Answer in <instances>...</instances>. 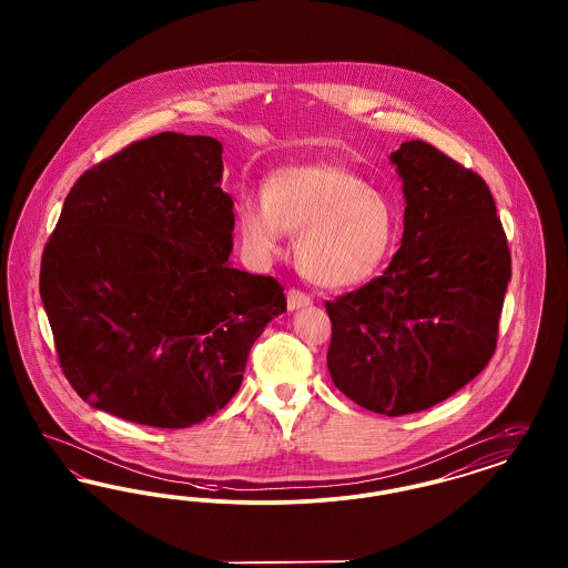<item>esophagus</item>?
Masks as SVG:
<instances>
[{
    "label": "esophagus",
    "mask_w": 568,
    "mask_h": 568,
    "mask_svg": "<svg viewBox=\"0 0 568 568\" xmlns=\"http://www.w3.org/2000/svg\"><path fill=\"white\" fill-rule=\"evenodd\" d=\"M313 300L308 294H304V292H300L296 287H292L290 292H287V308L290 311H297V308H302V306H308Z\"/></svg>",
    "instance_id": "34e87169"
}]
</instances>
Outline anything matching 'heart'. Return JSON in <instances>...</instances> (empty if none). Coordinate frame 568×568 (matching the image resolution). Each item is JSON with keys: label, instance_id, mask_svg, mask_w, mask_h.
Segmentation results:
<instances>
[{"label": "heart", "instance_id": "obj_1", "mask_svg": "<svg viewBox=\"0 0 568 568\" xmlns=\"http://www.w3.org/2000/svg\"><path fill=\"white\" fill-rule=\"evenodd\" d=\"M239 232L246 253L271 262L285 232L297 234L296 262L327 290L371 281L400 239V213L385 191L341 165H304L272 174L262 200L239 202Z\"/></svg>", "mask_w": 568, "mask_h": 568}]
</instances>
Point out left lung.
Wrapping results in <instances>:
<instances>
[{
	"instance_id": "obj_1",
	"label": "left lung",
	"mask_w": 568,
	"mask_h": 568,
	"mask_svg": "<svg viewBox=\"0 0 568 568\" xmlns=\"http://www.w3.org/2000/svg\"><path fill=\"white\" fill-rule=\"evenodd\" d=\"M403 179V244L385 272L325 302L327 371L355 405L426 410L477 377L498 341L511 253L486 181L424 140L389 155Z\"/></svg>"
}]
</instances>
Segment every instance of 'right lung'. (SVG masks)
I'll list each match as a JSON object with an SVG mask.
<instances>
[{"label": "right lung", "mask_w": 568, "mask_h": 568, "mask_svg": "<svg viewBox=\"0 0 568 568\" xmlns=\"http://www.w3.org/2000/svg\"><path fill=\"white\" fill-rule=\"evenodd\" d=\"M223 146L174 132L87 170L42 253L40 296L70 385L93 408L190 428L227 405L287 311L283 285L232 268Z\"/></svg>", "instance_id": "add662e5"}]
</instances>
